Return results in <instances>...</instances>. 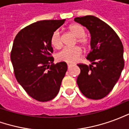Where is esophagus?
I'll list each match as a JSON object with an SVG mask.
<instances>
[{"mask_svg":"<svg viewBox=\"0 0 129 129\" xmlns=\"http://www.w3.org/2000/svg\"><path fill=\"white\" fill-rule=\"evenodd\" d=\"M72 66H73V65H71V64H68V68H70L72 67Z\"/></svg>","mask_w":129,"mask_h":129,"instance_id":"1","label":"esophagus"}]
</instances>
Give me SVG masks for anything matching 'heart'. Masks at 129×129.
Here are the masks:
<instances>
[{"label": "heart", "mask_w": 129, "mask_h": 129, "mask_svg": "<svg viewBox=\"0 0 129 129\" xmlns=\"http://www.w3.org/2000/svg\"><path fill=\"white\" fill-rule=\"evenodd\" d=\"M69 29L77 39V42L84 48H86L89 45V41L85 37V29L79 24H73L69 27ZM50 43L56 49L61 48L62 41L61 33L59 29H56L52 33L50 38ZM81 54V50L79 47L65 48L60 51L56 55L57 59L60 61H64L68 63L76 62Z\"/></svg>", "instance_id": "b5f03b06"}]
</instances>
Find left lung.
<instances>
[{
    "label": "left lung",
    "instance_id": "obj_1",
    "mask_svg": "<svg viewBox=\"0 0 129 129\" xmlns=\"http://www.w3.org/2000/svg\"><path fill=\"white\" fill-rule=\"evenodd\" d=\"M75 21L86 27L91 37V51L86 59L92 64H77L81 72L77 83L87 98L102 99L113 88L124 68L123 45L113 29L97 17L85 16Z\"/></svg>",
    "mask_w": 129,
    "mask_h": 129
}]
</instances>
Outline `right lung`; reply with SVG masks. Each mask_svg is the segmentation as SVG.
Returning a JSON list of instances; mask_svg holds the SVG:
<instances>
[{
  "mask_svg": "<svg viewBox=\"0 0 129 129\" xmlns=\"http://www.w3.org/2000/svg\"><path fill=\"white\" fill-rule=\"evenodd\" d=\"M65 21H37L21 29L13 43L11 61L16 79L27 93L39 102L56 97L68 70L66 62L54 64L51 56V36Z\"/></svg>",
  "mask_w": 129,
  "mask_h": 129,
  "instance_id": "add662e5",
  "label": "right lung"
}]
</instances>
